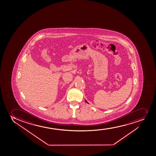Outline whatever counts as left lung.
<instances>
[{"instance_id": "obj_1", "label": "left lung", "mask_w": 156, "mask_h": 156, "mask_svg": "<svg viewBox=\"0 0 156 156\" xmlns=\"http://www.w3.org/2000/svg\"><path fill=\"white\" fill-rule=\"evenodd\" d=\"M85 101H86V102H87V104H89V103L87 102V101H86V100H85Z\"/></svg>"}]
</instances>
